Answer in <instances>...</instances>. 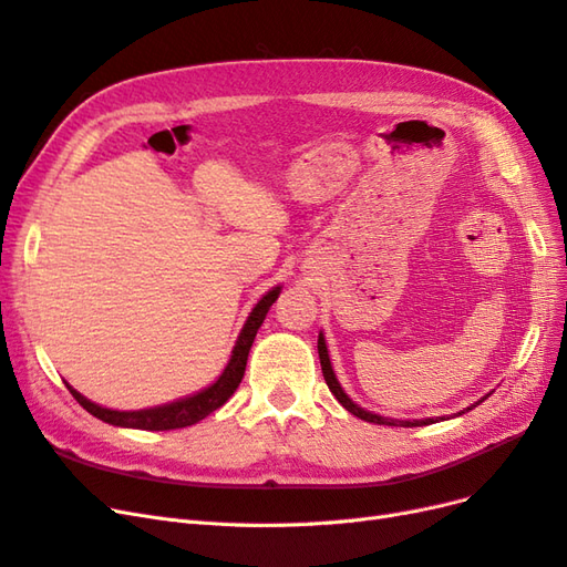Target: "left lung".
<instances>
[{"mask_svg": "<svg viewBox=\"0 0 567 567\" xmlns=\"http://www.w3.org/2000/svg\"><path fill=\"white\" fill-rule=\"evenodd\" d=\"M317 350H319V362H321V373H323V381H326V385H329V390L336 394V400L346 406L350 414H354L357 419H362V421H367V423H379V425H402V427H416V425H431V423H435L437 419H421V421H398V419H385V416H379V414H371V411H367V409H362L359 404H354L348 394H346V390L340 388V383H338V379H336V373H333V367H331V359H329V350H326V340H323V333H319V342H317ZM485 400V398H483ZM480 400V402H483ZM480 402H475V404H480ZM473 404V406H475ZM473 406H468V409H473ZM466 409V411H468ZM463 414V411H461Z\"/></svg>", "mask_w": 567, "mask_h": 567, "instance_id": "obj_1", "label": "left lung"}]
</instances>
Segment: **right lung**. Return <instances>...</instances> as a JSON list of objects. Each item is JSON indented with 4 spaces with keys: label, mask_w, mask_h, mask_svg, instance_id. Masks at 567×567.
<instances>
[{
    "label": "right lung",
    "mask_w": 567,
    "mask_h": 567,
    "mask_svg": "<svg viewBox=\"0 0 567 567\" xmlns=\"http://www.w3.org/2000/svg\"><path fill=\"white\" fill-rule=\"evenodd\" d=\"M279 293H281V286L271 288L269 293L262 296V300L252 307V312L246 319L241 333H238V338H236V346L231 350V359H229L227 369L221 371V375L213 385H208L196 394H188V398H184V400L161 404L153 409L115 411V409L99 406V404L90 402L87 398H82V394L78 390H73L71 385H68V390H71V394L82 409H87L92 416L101 419L104 423H111V425L136 427V431H175V427L194 425V423L203 421L205 416H210L215 409L225 404L234 394V390L238 388V383H241L244 373H246L248 352H250V346L257 336V329L262 326L269 307L274 305V300L279 298Z\"/></svg>",
    "instance_id": "right-lung-1"
}]
</instances>
